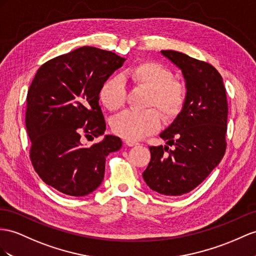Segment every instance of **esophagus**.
<instances>
[{"instance_id":"1","label":"esophagus","mask_w":256,"mask_h":256,"mask_svg":"<svg viewBox=\"0 0 256 256\" xmlns=\"http://www.w3.org/2000/svg\"><path fill=\"white\" fill-rule=\"evenodd\" d=\"M124 142H126V145L128 146V147H133V146L138 145V142H134V140H126Z\"/></svg>"}]
</instances>
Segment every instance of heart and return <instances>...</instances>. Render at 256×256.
<instances>
[{"mask_svg":"<svg viewBox=\"0 0 256 256\" xmlns=\"http://www.w3.org/2000/svg\"><path fill=\"white\" fill-rule=\"evenodd\" d=\"M124 76L133 84L149 90L148 106L159 109L166 119L176 116L184 106L186 90L182 82L174 80L172 72L160 62L145 60L136 64L124 72ZM126 86L119 76L108 78L100 90L102 104L110 111H116L126 102ZM161 119L154 109L142 112L128 110L116 116L111 128L123 138L128 140H140L159 128Z\"/></svg>","mask_w":256,"mask_h":256,"instance_id":"1","label":"heart"}]
</instances>
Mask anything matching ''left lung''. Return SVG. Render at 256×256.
Masks as SVG:
<instances>
[{"label":"left lung","instance_id":"left-lung-1","mask_svg":"<svg viewBox=\"0 0 256 256\" xmlns=\"http://www.w3.org/2000/svg\"><path fill=\"white\" fill-rule=\"evenodd\" d=\"M161 54L182 71L186 98L180 112L160 133L166 145L149 147L152 160L142 178L154 192L182 196L200 185L224 156L226 90L222 76L210 64L175 50Z\"/></svg>","mask_w":256,"mask_h":256}]
</instances>
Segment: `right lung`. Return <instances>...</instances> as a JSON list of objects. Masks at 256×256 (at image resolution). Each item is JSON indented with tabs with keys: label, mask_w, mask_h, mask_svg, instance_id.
I'll return each mask as SVG.
<instances>
[{
	"label": "right lung",
	"mask_w": 256,
	"mask_h": 256,
	"mask_svg": "<svg viewBox=\"0 0 256 256\" xmlns=\"http://www.w3.org/2000/svg\"><path fill=\"white\" fill-rule=\"evenodd\" d=\"M124 62L112 52L83 46L42 64L30 85L26 126L32 166L45 184L62 194L93 192L104 180L106 156L122 147L119 137L104 135L88 148L80 134L104 133L100 90Z\"/></svg>",
	"instance_id": "add662e5"
}]
</instances>
